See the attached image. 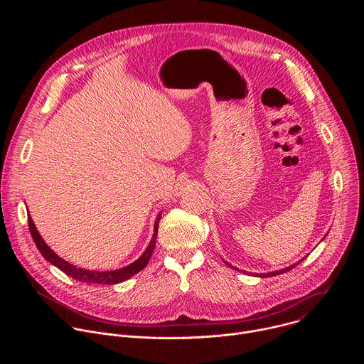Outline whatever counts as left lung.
<instances>
[{
	"label": "left lung",
	"instance_id": "1",
	"mask_svg": "<svg viewBox=\"0 0 364 364\" xmlns=\"http://www.w3.org/2000/svg\"><path fill=\"white\" fill-rule=\"evenodd\" d=\"M304 259V257H302ZM302 259L299 262H302ZM299 262H296V264H299ZM225 264H228V262H225ZM296 264H294V265H291V267H288V268H284V269H279V271H272V272H267V274H257V277H261V278H268V277H275V275H281V274H284V272H288V271H291ZM230 268H233L235 269V267H232L230 264H228Z\"/></svg>",
	"mask_w": 364,
	"mask_h": 364
}]
</instances>
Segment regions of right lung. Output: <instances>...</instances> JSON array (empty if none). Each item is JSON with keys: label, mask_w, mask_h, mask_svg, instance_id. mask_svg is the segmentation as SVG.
I'll list each match as a JSON object with an SVG mask.
<instances>
[{"label": "right lung", "mask_w": 364, "mask_h": 364, "mask_svg": "<svg viewBox=\"0 0 364 364\" xmlns=\"http://www.w3.org/2000/svg\"><path fill=\"white\" fill-rule=\"evenodd\" d=\"M160 220H161V213L157 216V219H155L154 235H152V239H151L149 245L146 246L145 252L136 259L135 262H132L128 267H124L121 269H115V271H89V269L77 268V267L69 264L68 261H65V259L60 257L53 249H50L47 246V243L40 236V233L30 216H28V228H30V233H31V237H33L37 249L40 250V253L43 255L46 261H48L51 265H55L56 268L63 271L66 275H69L73 279L80 281V282L99 284V285H114V284H119V282L129 279L131 277H134L135 274H138L141 269H144L146 267V264L149 262V257L154 252V247H155V240H157Z\"/></svg>", "instance_id": "obj_1"}]
</instances>
